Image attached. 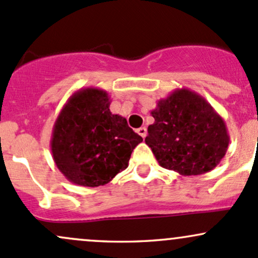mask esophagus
Here are the masks:
<instances>
[{"instance_id":"1","label":"esophagus","mask_w":258,"mask_h":258,"mask_svg":"<svg viewBox=\"0 0 258 258\" xmlns=\"http://www.w3.org/2000/svg\"><path fill=\"white\" fill-rule=\"evenodd\" d=\"M138 134L140 135L141 138H146V135H147V129L145 128V126H141V128H139L138 129Z\"/></svg>"}]
</instances>
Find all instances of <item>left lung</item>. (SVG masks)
Instances as JSON below:
<instances>
[{
	"mask_svg": "<svg viewBox=\"0 0 258 258\" xmlns=\"http://www.w3.org/2000/svg\"><path fill=\"white\" fill-rule=\"evenodd\" d=\"M145 143L161 167L180 175H200L225 156L229 134L223 118L198 92L175 89L151 111Z\"/></svg>",
	"mask_w": 258,
	"mask_h": 258,
	"instance_id": "left-lung-1",
	"label": "left lung"
}]
</instances>
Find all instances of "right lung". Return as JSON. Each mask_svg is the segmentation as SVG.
<instances>
[{
  "instance_id": "1",
  "label": "right lung",
  "mask_w": 258,
  "mask_h": 258,
  "mask_svg": "<svg viewBox=\"0 0 258 258\" xmlns=\"http://www.w3.org/2000/svg\"><path fill=\"white\" fill-rule=\"evenodd\" d=\"M107 91L85 88L74 92L54 121L51 152L59 172L71 183L105 185L129 164L143 138L126 119L109 111Z\"/></svg>"
}]
</instances>
